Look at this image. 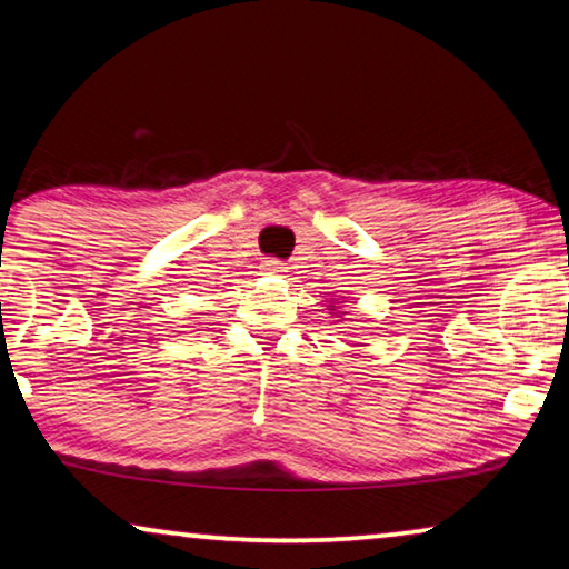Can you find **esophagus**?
I'll return each instance as SVG.
<instances>
[{"mask_svg":"<svg viewBox=\"0 0 569 569\" xmlns=\"http://www.w3.org/2000/svg\"><path fill=\"white\" fill-rule=\"evenodd\" d=\"M287 267L282 261H277V259H269V261H263V271H267V274H282Z\"/></svg>","mask_w":569,"mask_h":569,"instance_id":"obj_1","label":"esophagus"}]
</instances>
